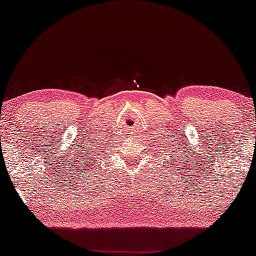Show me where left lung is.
<instances>
[{
  "mask_svg": "<svg viewBox=\"0 0 256 256\" xmlns=\"http://www.w3.org/2000/svg\"><path fill=\"white\" fill-rule=\"evenodd\" d=\"M166 155H167V154H166Z\"/></svg>",
  "mask_w": 256,
  "mask_h": 256,
  "instance_id": "1",
  "label": "left lung"
}]
</instances>
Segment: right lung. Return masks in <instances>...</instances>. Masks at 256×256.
Returning a JSON list of instances; mask_svg holds the SVG:
<instances>
[{
  "label": "right lung",
  "instance_id": "add662e5",
  "mask_svg": "<svg viewBox=\"0 0 256 256\" xmlns=\"http://www.w3.org/2000/svg\"><path fill=\"white\" fill-rule=\"evenodd\" d=\"M91 161H92V160H91Z\"/></svg>",
  "mask_w": 256,
  "mask_h": 256
}]
</instances>
